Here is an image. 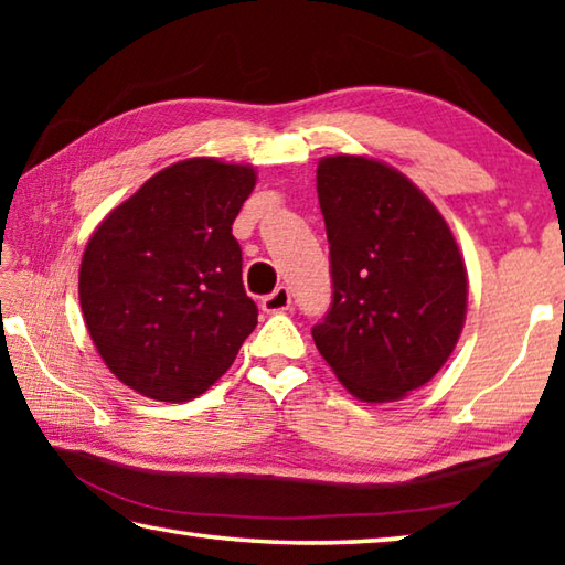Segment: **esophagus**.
I'll use <instances>...</instances> for the list:
<instances>
[{
    "mask_svg": "<svg viewBox=\"0 0 565 565\" xmlns=\"http://www.w3.org/2000/svg\"><path fill=\"white\" fill-rule=\"evenodd\" d=\"M289 306H291V291H289V286H276L274 294L264 296V301H262V309H264L266 313H279V311L289 309Z\"/></svg>",
    "mask_w": 565,
    "mask_h": 565,
    "instance_id": "1",
    "label": "esophagus"
}]
</instances>
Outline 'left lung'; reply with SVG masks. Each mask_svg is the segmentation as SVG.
Segmentation results:
<instances>
[{
    "instance_id": "1",
    "label": "left lung",
    "mask_w": 565,
    "mask_h": 565,
    "mask_svg": "<svg viewBox=\"0 0 565 565\" xmlns=\"http://www.w3.org/2000/svg\"><path fill=\"white\" fill-rule=\"evenodd\" d=\"M317 191L333 299L311 337L356 398H404L438 374L461 337L463 256L424 191L384 161L323 157Z\"/></svg>"
}]
</instances>
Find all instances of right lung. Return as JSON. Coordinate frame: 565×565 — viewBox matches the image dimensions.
I'll return each instance as SVG.
<instances>
[{
    "label": "right lung",
    "instance_id": "obj_1",
    "mask_svg": "<svg viewBox=\"0 0 565 565\" xmlns=\"http://www.w3.org/2000/svg\"><path fill=\"white\" fill-rule=\"evenodd\" d=\"M248 164L177 161L94 228L79 303L102 361L137 394L181 404L226 374L259 309L242 281L236 214Z\"/></svg>",
    "mask_w": 565,
    "mask_h": 565
}]
</instances>
